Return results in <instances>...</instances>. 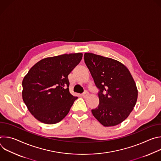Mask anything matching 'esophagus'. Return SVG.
<instances>
[{"label":"esophagus","instance_id":"34e87169","mask_svg":"<svg viewBox=\"0 0 161 161\" xmlns=\"http://www.w3.org/2000/svg\"><path fill=\"white\" fill-rule=\"evenodd\" d=\"M88 94H88V92H87V91H85L83 94H81V96H82L83 97H84V98H86V97H88Z\"/></svg>","mask_w":161,"mask_h":161}]
</instances>
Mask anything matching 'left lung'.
I'll return each instance as SVG.
<instances>
[{
    "label": "left lung",
    "instance_id": "left-lung-1",
    "mask_svg": "<svg viewBox=\"0 0 161 161\" xmlns=\"http://www.w3.org/2000/svg\"><path fill=\"white\" fill-rule=\"evenodd\" d=\"M84 60L99 90V104L92 109L94 117L105 127L120 124L129 117L137 99L130 71L118 60L92 53H85Z\"/></svg>",
    "mask_w": 161,
    "mask_h": 161
}]
</instances>
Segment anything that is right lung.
<instances>
[{
  "label": "right lung",
  "instance_id": "1",
  "mask_svg": "<svg viewBox=\"0 0 161 161\" xmlns=\"http://www.w3.org/2000/svg\"><path fill=\"white\" fill-rule=\"evenodd\" d=\"M81 53L43 58L34 65L22 81V98L29 111L47 124L60 122L78 98L69 92L68 75L80 63Z\"/></svg>",
  "mask_w": 161,
  "mask_h": 161
}]
</instances>
